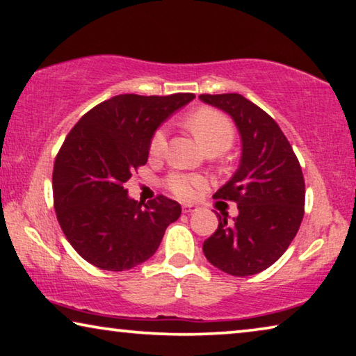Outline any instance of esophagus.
Listing matches in <instances>:
<instances>
[{
    "instance_id": "esophagus-1",
    "label": "esophagus",
    "mask_w": 356,
    "mask_h": 356,
    "mask_svg": "<svg viewBox=\"0 0 356 356\" xmlns=\"http://www.w3.org/2000/svg\"><path fill=\"white\" fill-rule=\"evenodd\" d=\"M198 209H200L198 206H195V204H184L182 206V211L185 212V214H192V212H196Z\"/></svg>"
}]
</instances>
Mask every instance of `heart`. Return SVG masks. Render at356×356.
<instances>
[{
    "mask_svg": "<svg viewBox=\"0 0 356 356\" xmlns=\"http://www.w3.org/2000/svg\"><path fill=\"white\" fill-rule=\"evenodd\" d=\"M187 126L196 137V140L200 142V145L208 153L225 152L235 139V127L232 121L220 111L212 108H200L193 111L192 115H188ZM166 140L168 132L164 127H160L150 139V145H148L150 156H161L166 148ZM204 185V179L195 176V174L176 172L168 177V188L182 200L193 198L195 193Z\"/></svg>",
    "mask_w": 356,
    "mask_h": 356,
    "instance_id": "obj_1",
    "label": "heart"
}]
</instances>
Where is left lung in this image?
Returning <instances> with one entry per match:
<instances>
[{
	"label": "left lung",
	"mask_w": 356,
	"mask_h": 356,
	"mask_svg": "<svg viewBox=\"0 0 356 356\" xmlns=\"http://www.w3.org/2000/svg\"><path fill=\"white\" fill-rule=\"evenodd\" d=\"M204 104L235 121L241 137L240 166L214 198L235 201L238 216H219L203 243L208 261L233 277H249L283 256L299 230L305 182L299 160L272 116L241 94H201Z\"/></svg>",
	"instance_id": "1"
}]
</instances>
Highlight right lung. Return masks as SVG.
<instances>
[{
  "mask_svg": "<svg viewBox=\"0 0 356 356\" xmlns=\"http://www.w3.org/2000/svg\"><path fill=\"white\" fill-rule=\"evenodd\" d=\"M195 95L120 94L81 116L68 132L52 172L54 208L63 235L84 261L124 272L156 252L180 204L156 196L142 206L124 184L148 160L152 136Z\"/></svg>",
  "mask_w": 356,
  "mask_h": 356,
  "instance_id": "obj_1",
  "label": "right lung"
}]
</instances>
